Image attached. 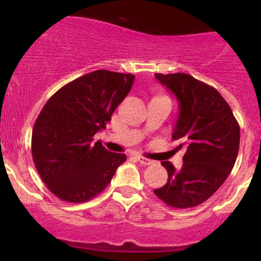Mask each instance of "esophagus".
Returning <instances> with one entry per match:
<instances>
[{
	"mask_svg": "<svg viewBox=\"0 0 261 261\" xmlns=\"http://www.w3.org/2000/svg\"><path fill=\"white\" fill-rule=\"evenodd\" d=\"M136 158H138V160H139V162H140L143 165H151L152 163H154V162H152V160L147 159V158L141 156V155H138V156H136Z\"/></svg>",
	"mask_w": 261,
	"mask_h": 261,
	"instance_id": "esophagus-1",
	"label": "esophagus"
}]
</instances>
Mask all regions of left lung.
Listing matches in <instances>:
<instances>
[{
    "label": "left lung",
    "instance_id": "left-lung-1",
    "mask_svg": "<svg viewBox=\"0 0 261 261\" xmlns=\"http://www.w3.org/2000/svg\"><path fill=\"white\" fill-rule=\"evenodd\" d=\"M179 102V117L172 139L177 149L186 147L183 165L175 170L170 162L162 165L168 181L155 189V196L174 208L203 203L223 184L232 170L240 146V126L218 91L186 73L160 74Z\"/></svg>",
    "mask_w": 261,
    "mask_h": 261
}]
</instances>
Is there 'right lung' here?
Masks as SVG:
<instances>
[{
  "mask_svg": "<svg viewBox=\"0 0 261 261\" xmlns=\"http://www.w3.org/2000/svg\"><path fill=\"white\" fill-rule=\"evenodd\" d=\"M135 75L94 70L63 86L39 114L31 136L36 170L58 198L83 203L101 193L126 160L93 136L133 87Z\"/></svg>",
  "mask_w": 261,
  "mask_h": 261,
  "instance_id": "add662e5",
  "label": "right lung"
}]
</instances>
